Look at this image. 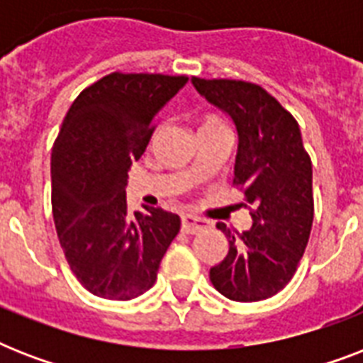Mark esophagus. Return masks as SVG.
<instances>
[{
  "instance_id": "1",
  "label": "esophagus",
  "mask_w": 363,
  "mask_h": 363,
  "mask_svg": "<svg viewBox=\"0 0 363 363\" xmlns=\"http://www.w3.org/2000/svg\"><path fill=\"white\" fill-rule=\"evenodd\" d=\"M181 228L182 232L188 233V235H192V233H198L201 232V230H205V228H207V220L194 215H182Z\"/></svg>"
}]
</instances>
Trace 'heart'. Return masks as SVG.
I'll use <instances>...</instances> for the list:
<instances>
[{
  "label": "heart",
  "mask_w": 363,
  "mask_h": 363,
  "mask_svg": "<svg viewBox=\"0 0 363 363\" xmlns=\"http://www.w3.org/2000/svg\"><path fill=\"white\" fill-rule=\"evenodd\" d=\"M198 131H199V135L201 133H211V131H228L226 124L222 122V118H218L216 115H205L201 121H199V125H198ZM160 131H156L154 133V139L158 137Z\"/></svg>",
  "instance_id": "1"
}]
</instances>
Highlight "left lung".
<instances>
[{
  "instance_id": "obj_1",
  "label": "left lung",
  "mask_w": 363,
  "mask_h": 363,
  "mask_svg": "<svg viewBox=\"0 0 363 363\" xmlns=\"http://www.w3.org/2000/svg\"><path fill=\"white\" fill-rule=\"evenodd\" d=\"M196 86L238 130L233 184L245 194L252 226L230 232L226 258L211 267L213 286L233 301H262L294 277L313 226V165L290 113L254 82L199 79ZM245 205V207H247Z\"/></svg>"
}]
</instances>
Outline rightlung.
<instances>
[{
	"label": "right lung",
	"mask_w": 363,
	"mask_h": 363,
	"mask_svg": "<svg viewBox=\"0 0 363 363\" xmlns=\"http://www.w3.org/2000/svg\"><path fill=\"white\" fill-rule=\"evenodd\" d=\"M186 82L116 71L84 88L65 115L50 160L52 216L71 271L94 296L125 301L152 288L181 230L179 215L160 207L130 215L125 184L156 116Z\"/></svg>",
	"instance_id": "add662e5"
}]
</instances>
